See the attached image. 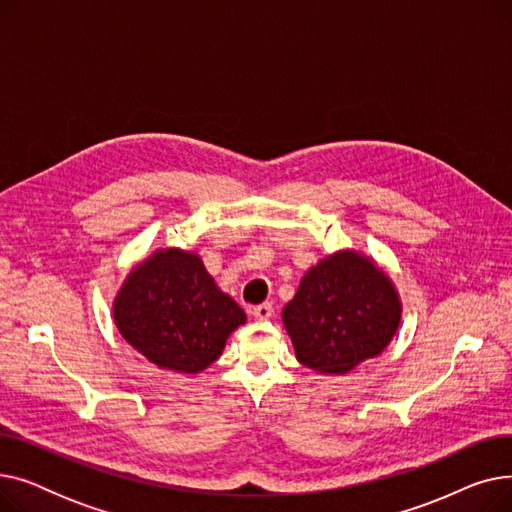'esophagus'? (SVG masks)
Segmentation results:
<instances>
[{
    "label": "esophagus",
    "mask_w": 512,
    "mask_h": 512,
    "mask_svg": "<svg viewBox=\"0 0 512 512\" xmlns=\"http://www.w3.org/2000/svg\"><path fill=\"white\" fill-rule=\"evenodd\" d=\"M272 313H274L272 303H263V305H257V307H253V309H251V315H253L255 319H259V321L270 319V317H272Z\"/></svg>",
    "instance_id": "1"
}]
</instances>
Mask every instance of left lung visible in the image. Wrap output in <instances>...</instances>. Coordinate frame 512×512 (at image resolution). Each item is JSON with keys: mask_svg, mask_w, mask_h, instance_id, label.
Masks as SVG:
<instances>
[{"mask_svg": "<svg viewBox=\"0 0 512 512\" xmlns=\"http://www.w3.org/2000/svg\"><path fill=\"white\" fill-rule=\"evenodd\" d=\"M400 313L398 292L373 259L338 251L303 276L282 321L305 367L344 375L384 351Z\"/></svg>", "mask_w": 512, "mask_h": 512, "instance_id": "obj_1", "label": "left lung"}]
</instances>
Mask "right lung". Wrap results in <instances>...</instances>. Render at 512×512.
<instances>
[{"mask_svg":"<svg viewBox=\"0 0 512 512\" xmlns=\"http://www.w3.org/2000/svg\"><path fill=\"white\" fill-rule=\"evenodd\" d=\"M122 338L159 369L199 373L247 321L197 253L159 249L139 263L114 299Z\"/></svg>","mask_w":512,"mask_h":512,"instance_id":"obj_1","label":"right lung"}]
</instances>
